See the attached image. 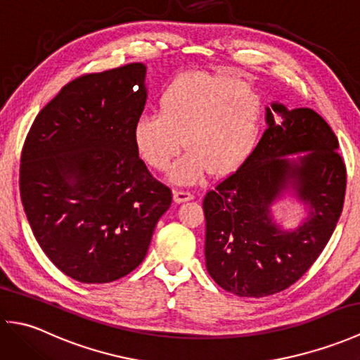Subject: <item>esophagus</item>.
Returning a JSON list of instances; mask_svg holds the SVG:
<instances>
[{"instance_id":"esophagus-1","label":"esophagus","mask_w":360,"mask_h":360,"mask_svg":"<svg viewBox=\"0 0 360 360\" xmlns=\"http://www.w3.org/2000/svg\"><path fill=\"white\" fill-rule=\"evenodd\" d=\"M193 193L187 192V190H174L173 192V200L176 204H182V202H187V201H192L193 200Z\"/></svg>"}]
</instances>
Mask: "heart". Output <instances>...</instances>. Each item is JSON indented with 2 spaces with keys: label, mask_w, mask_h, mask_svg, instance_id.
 <instances>
[{
  "label": "heart",
  "mask_w": 360,
  "mask_h": 360,
  "mask_svg": "<svg viewBox=\"0 0 360 360\" xmlns=\"http://www.w3.org/2000/svg\"><path fill=\"white\" fill-rule=\"evenodd\" d=\"M263 128V98L231 75L187 72L159 96V114H143L133 125L137 156L178 186H193L210 172L226 176L254 153Z\"/></svg>",
  "instance_id": "heart-1"
}]
</instances>
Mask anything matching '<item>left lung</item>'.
Listing matches in <instances>:
<instances>
[{
    "label": "left lung",
    "instance_id": "8db88e82",
    "mask_svg": "<svg viewBox=\"0 0 360 360\" xmlns=\"http://www.w3.org/2000/svg\"><path fill=\"white\" fill-rule=\"evenodd\" d=\"M266 125L246 162L202 202L205 267L240 297L277 294L309 269L338 226L347 188L339 141L316 111L272 102ZM292 154L299 156L289 158ZM285 193L307 212L294 229L271 215Z\"/></svg>",
    "mask_w": 360,
    "mask_h": 360
}]
</instances>
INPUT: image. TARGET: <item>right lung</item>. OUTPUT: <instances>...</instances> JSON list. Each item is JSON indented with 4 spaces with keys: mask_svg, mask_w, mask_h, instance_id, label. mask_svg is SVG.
<instances>
[{
    "mask_svg": "<svg viewBox=\"0 0 360 360\" xmlns=\"http://www.w3.org/2000/svg\"><path fill=\"white\" fill-rule=\"evenodd\" d=\"M145 75L147 66L131 63L70 82L38 112L21 151V202L35 240L80 283L134 271L172 204L133 143Z\"/></svg>",
    "mask_w": 360,
    "mask_h": 360,
    "instance_id": "1",
    "label": "right lung"
}]
</instances>
